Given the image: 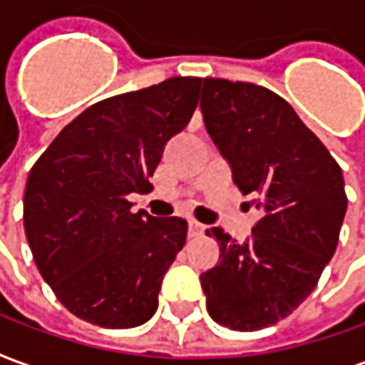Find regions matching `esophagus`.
I'll use <instances>...</instances> for the list:
<instances>
[{"label": "esophagus", "mask_w": 365, "mask_h": 365, "mask_svg": "<svg viewBox=\"0 0 365 365\" xmlns=\"http://www.w3.org/2000/svg\"><path fill=\"white\" fill-rule=\"evenodd\" d=\"M205 232V225H201V222L193 221L191 219L190 221V237H201Z\"/></svg>", "instance_id": "34e87169"}]
</instances>
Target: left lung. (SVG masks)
Instances as JSON below:
<instances>
[{
	"mask_svg": "<svg viewBox=\"0 0 365 365\" xmlns=\"http://www.w3.org/2000/svg\"><path fill=\"white\" fill-rule=\"evenodd\" d=\"M205 128L252 195L260 221L245 242L213 227L219 264L201 274L211 319L252 332L285 319L317 287L336 250L348 199L336 160L283 97L262 86L205 78Z\"/></svg>",
	"mask_w": 365,
	"mask_h": 365,
	"instance_id": "left-lung-1",
	"label": "left lung"
}]
</instances>
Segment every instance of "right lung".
<instances>
[{
	"mask_svg": "<svg viewBox=\"0 0 365 365\" xmlns=\"http://www.w3.org/2000/svg\"><path fill=\"white\" fill-rule=\"evenodd\" d=\"M201 78L97 101L80 113L29 172L23 221L43 279L68 311L103 329L152 319L158 291L185 245L187 221L133 213L166 143L187 127Z\"/></svg>",
	"mask_w": 365,
	"mask_h": 365,
	"instance_id": "1",
	"label": "right lung"
}]
</instances>
